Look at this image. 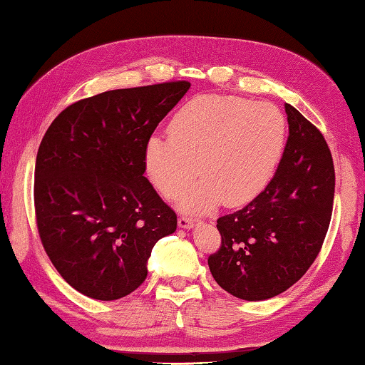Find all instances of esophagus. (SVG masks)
Segmentation results:
<instances>
[{
  "label": "esophagus",
  "mask_w": 365,
  "mask_h": 365,
  "mask_svg": "<svg viewBox=\"0 0 365 365\" xmlns=\"http://www.w3.org/2000/svg\"><path fill=\"white\" fill-rule=\"evenodd\" d=\"M195 223H197V220L195 218H190V217H179L178 218V225H179V228H184V230H190V228H194L195 226Z\"/></svg>",
  "instance_id": "obj_1"
}]
</instances>
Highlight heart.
Segmentation results:
<instances>
[{
    "label": "heart",
    "mask_w": 365,
    "mask_h": 365,
    "mask_svg": "<svg viewBox=\"0 0 365 365\" xmlns=\"http://www.w3.org/2000/svg\"><path fill=\"white\" fill-rule=\"evenodd\" d=\"M288 124L278 106L232 95L189 100L170 123V137L153 134L143 148V168L155 189L187 212L207 213L220 202L237 207L254 200L283 158Z\"/></svg>",
    "instance_id": "1"
}]
</instances>
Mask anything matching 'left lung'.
<instances>
[{
    "label": "left lung",
    "instance_id": "obj_1",
    "mask_svg": "<svg viewBox=\"0 0 365 365\" xmlns=\"http://www.w3.org/2000/svg\"><path fill=\"white\" fill-rule=\"evenodd\" d=\"M284 110L289 135L277 173L252 202L217 220L222 246L208 257L215 282L244 301L270 299L299 282L331 220L330 148L294 106Z\"/></svg>",
    "mask_w": 365,
    "mask_h": 365
}]
</instances>
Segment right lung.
<instances>
[{
	"label": "right lung",
	"mask_w": 365,
	"mask_h": 365,
	"mask_svg": "<svg viewBox=\"0 0 365 365\" xmlns=\"http://www.w3.org/2000/svg\"><path fill=\"white\" fill-rule=\"evenodd\" d=\"M187 81L118 88L69 105L41 139L34 202L40 241L74 289L115 301L147 278L176 213L143 176V148Z\"/></svg>",
	"instance_id": "right-lung-1"
}]
</instances>
